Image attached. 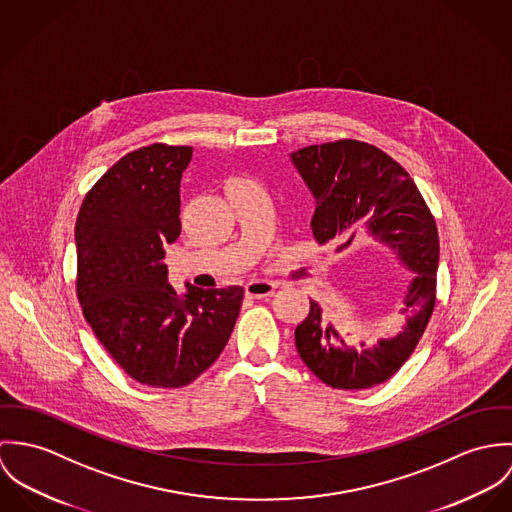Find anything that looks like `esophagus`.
<instances>
[{"label":"esophagus","instance_id":"34e87169","mask_svg":"<svg viewBox=\"0 0 512 512\" xmlns=\"http://www.w3.org/2000/svg\"><path fill=\"white\" fill-rule=\"evenodd\" d=\"M277 288V284L273 281H251L245 284V294L249 298H267L273 294V290Z\"/></svg>","mask_w":512,"mask_h":512}]
</instances>
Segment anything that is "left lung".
<instances>
[{"label":"left lung","mask_w":512,"mask_h":512,"mask_svg":"<svg viewBox=\"0 0 512 512\" xmlns=\"http://www.w3.org/2000/svg\"><path fill=\"white\" fill-rule=\"evenodd\" d=\"M290 157L316 198L312 233L318 245L340 241L345 249L369 233L416 273L404 294L406 324L391 340L349 345L314 300L294 330L300 359L322 383L341 391L381 385L412 355L432 318L440 261L436 220L410 174L375 145L340 139Z\"/></svg>","instance_id":"obj_1"}]
</instances>
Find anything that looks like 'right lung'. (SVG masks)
I'll use <instances>...</instances> for the list:
<instances>
[{
    "label": "right lung",
    "instance_id": "1",
    "mask_svg": "<svg viewBox=\"0 0 512 512\" xmlns=\"http://www.w3.org/2000/svg\"><path fill=\"white\" fill-rule=\"evenodd\" d=\"M192 147L153 143L121 157L88 190L76 220V294L115 363L137 383L178 389L224 351L243 288L167 281L165 245L180 235V178Z\"/></svg>",
    "mask_w": 512,
    "mask_h": 512
}]
</instances>
